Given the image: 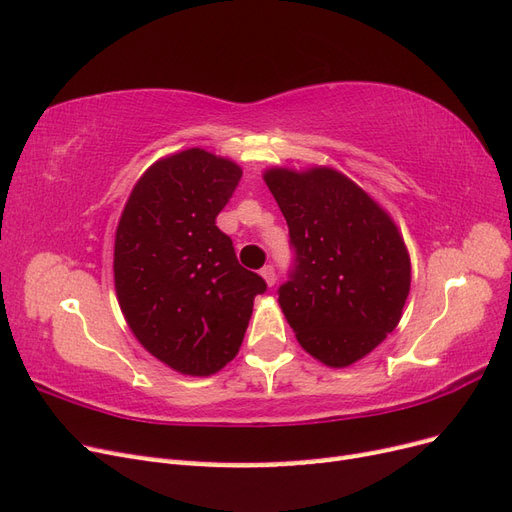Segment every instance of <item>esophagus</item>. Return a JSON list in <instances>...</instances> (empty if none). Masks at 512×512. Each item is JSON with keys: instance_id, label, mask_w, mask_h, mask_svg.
Returning a JSON list of instances; mask_svg holds the SVG:
<instances>
[{"instance_id": "34e87169", "label": "esophagus", "mask_w": 512, "mask_h": 512, "mask_svg": "<svg viewBox=\"0 0 512 512\" xmlns=\"http://www.w3.org/2000/svg\"><path fill=\"white\" fill-rule=\"evenodd\" d=\"M260 275L265 277V282L269 284V286H273L275 284V280H277V275H275V269H273V265H265L260 269Z\"/></svg>"}]
</instances>
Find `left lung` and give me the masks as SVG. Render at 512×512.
<instances>
[{
	"mask_svg": "<svg viewBox=\"0 0 512 512\" xmlns=\"http://www.w3.org/2000/svg\"><path fill=\"white\" fill-rule=\"evenodd\" d=\"M294 262L282 312L303 350L348 367L384 342L410 292V256L395 222L359 185L327 166L271 168Z\"/></svg>",
	"mask_w": 512,
	"mask_h": 512,
	"instance_id": "1",
	"label": "left lung"
}]
</instances>
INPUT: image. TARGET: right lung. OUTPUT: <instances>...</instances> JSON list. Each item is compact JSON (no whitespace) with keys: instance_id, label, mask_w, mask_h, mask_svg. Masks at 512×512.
<instances>
[{"instance_id":"add662e5","label":"right lung","mask_w":512,"mask_h":512,"mask_svg":"<svg viewBox=\"0 0 512 512\" xmlns=\"http://www.w3.org/2000/svg\"><path fill=\"white\" fill-rule=\"evenodd\" d=\"M239 181L235 162L185 149L138 179L117 224L121 312L145 350L181 374L209 376L235 359L267 290L215 226Z\"/></svg>"}]
</instances>
